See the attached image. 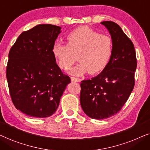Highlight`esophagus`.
Wrapping results in <instances>:
<instances>
[{
	"mask_svg": "<svg viewBox=\"0 0 150 150\" xmlns=\"http://www.w3.org/2000/svg\"><path fill=\"white\" fill-rule=\"evenodd\" d=\"M71 81H74V82H78V81H79V79H78V78H77V77H71Z\"/></svg>",
	"mask_w": 150,
	"mask_h": 150,
	"instance_id": "34e87169",
	"label": "esophagus"
}]
</instances>
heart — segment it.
<instances>
[{
    "label": "heart",
    "mask_w": 150,
    "mask_h": 150,
    "mask_svg": "<svg viewBox=\"0 0 150 150\" xmlns=\"http://www.w3.org/2000/svg\"><path fill=\"white\" fill-rule=\"evenodd\" d=\"M67 44L56 42L52 47L53 54L60 68L67 69L73 65L77 55L79 62L68 71L80 77L89 72L96 74L107 67L113 50L112 40L90 27H78L67 37Z\"/></svg>",
    "instance_id": "b5f03b06"
}]
</instances>
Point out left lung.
<instances>
[{
    "mask_svg": "<svg viewBox=\"0 0 150 150\" xmlns=\"http://www.w3.org/2000/svg\"><path fill=\"white\" fill-rule=\"evenodd\" d=\"M100 24L111 35L112 54L100 74L80 84L81 108L88 116L97 120L110 117L121 110L134 88L137 68L131 40L116 23L104 21Z\"/></svg>",
    "mask_w": 150,
    "mask_h": 150,
    "instance_id": "8db88e82",
    "label": "left lung"
}]
</instances>
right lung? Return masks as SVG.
Returning <instances> with one entry per match:
<instances>
[{
    "label": "right lung",
    "mask_w": 150,
    "mask_h": 150,
    "mask_svg": "<svg viewBox=\"0 0 150 150\" xmlns=\"http://www.w3.org/2000/svg\"><path fill=\"white\" fill-rule=\"evenodd\" d=\"M60 26L39 24L19 36L9 53L7 79L16 108L34 117L51 116L58 109L69 76L52 54Z\"/></svg>",
    "instance_id": "add662e5"
}]
</instances>
